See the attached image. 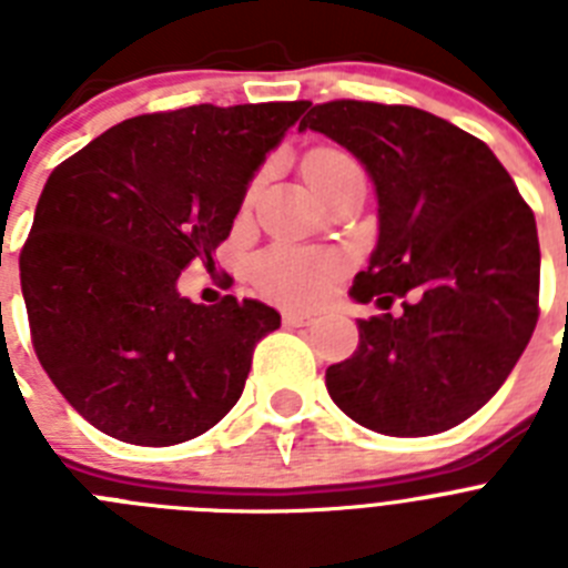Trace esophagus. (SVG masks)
Returning a JSON list of instances; mask_svg holds the SVG:
<instances>
[{"instance_id": "obj_1", "label": "esophagus", "mask_w": 568, "mask_h": 568, "mask_svg": "<svg viewBox=\"0 0 568 568\" xmlns=\"http://www.w3.org/2000/svg\"><path fill=\"white\" fill-rule=\"evenodd\" d=\"M284 324L287 327H307V324H313V315L298 313V310H284Z\"/></svg>"}]
</instances>
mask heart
I'll list each match as a JSON object with an SVG mask.
<instances>
[{
    "mask_svg": "<svg viewBox=\"0 0 568 568\" xmlns=\"http://www.w3.org/2000/svg\"><path fill=\"white\" fill-rule=\"evenodd\" d=\"M353 155L338 148H318L304 159V175L315 184L335 170L353 168ZM341 273V258L324 250L273 247L255 261V281L261 290L284 304H315L333 287Z\"/></svg>",
    "mask_w": 568,
    "mask_h": 568,
    "instance_id": "obj_1",
    "label": "heart"
}]
</instances>
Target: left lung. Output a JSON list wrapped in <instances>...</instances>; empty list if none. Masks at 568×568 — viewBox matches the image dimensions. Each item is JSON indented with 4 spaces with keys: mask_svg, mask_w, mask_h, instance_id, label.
<instances>
[{
    "mask_svg": "<svg viewBox=\"0 0 568 568\" xmlns=\"http://www.w3.org/2000/svg\"><path fill=\"white\" fill-rule=\"evenodd\" d=\"M307 128L349 150L378 195V244L349 295L381 310L404 298V313L358 321V349L327 369L329 398L381 435L453 429L535 333V213L480 139L426 110L338 99L315 104Z\"/></svg>",
    "mask_w": 568,
    "mask_h": 568,
    "instance_id": "left-lung-1",
    "label": "left lung"
}]
</instances>
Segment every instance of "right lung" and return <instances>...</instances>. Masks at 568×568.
I'll return each instance as SVG.
<instances>
[{
    "mask_svg": "<svg viewBox=\"0 0 568 568\" xmlns=\"http://www.w3.org/2000/svg\"><path fill=\"white\" fill-rule=\"evenodd\" d=\"M307 102L193 104L104 130L50 173L19 255L48 378L104 435L170 446L207 433L281 327L255 298L204 307L175 287L213 267L250 179Z\"/></svg>",
    "mask_w": 568,
    "mask_h": 568,
    "instance_id": "obj_1",
    "label": "right lung"
}]
</instances>
